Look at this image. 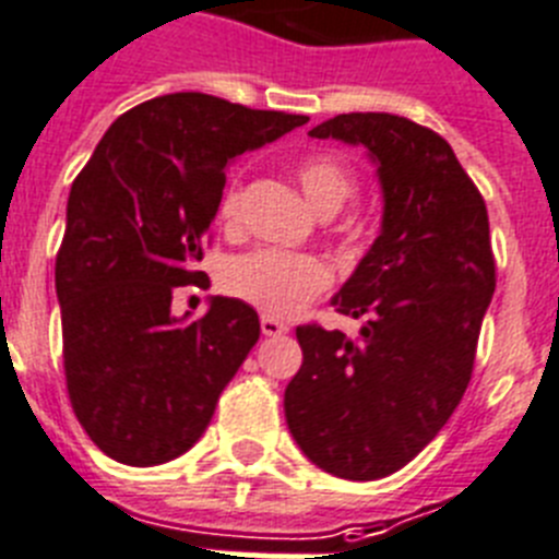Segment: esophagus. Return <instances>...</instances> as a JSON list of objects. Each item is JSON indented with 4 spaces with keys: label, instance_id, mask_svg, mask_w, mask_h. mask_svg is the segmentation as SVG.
<instances>
[{
    "label": "esophagus",
    "instance_id": "obj_1",
    "mask_svg": "<svg viewBox=\"0 0 559 559\" xmlns=\"http://www.w3.org/2000/svg\"><path fill=\"white\" fill-rule=\"evenodd\" d=\"M260 331H262V336H283V333H288V325H285V322H280V319H274V317H262L260 319Z\"/></svg>",
    "mask_w": 559,
    "mask_h": 559
}]
</instances>
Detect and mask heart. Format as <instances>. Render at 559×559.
Listing matches in <instances>:
<instances>
[{
	"label": "heart",
	"mask_w": 559,
	"mask_h": 559,
	"mask_svg": "<svg viewBox=\"0 0 559 559\" xmlns=\"http://www.w3.org/2000/svg\"><path fill=\"white\" fill-rule=\"evenodd\" d=\"M305 198L319 214H336L356 194V178L338 157H302L294 169ZM240 209L237 186H228L221 200V217L231 223ZM331 285V269L313 254H288L274 248H260L251 254L234 257L223 269V288L231 297L254 305L271 317H290L305 302Z\"/></svg>",
	"instance_id": "b5f03b06"
}]
</instances>
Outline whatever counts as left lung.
I'll list each match as a JSON object with an SVG mask.
<instances>
[{"mask_svg":"<svg viewBox=\"0 0 559 559\" xmlns=\"http://www.w3.org/2000/svg\"><path fill=\"white\" fill-rule=\"evenodd\" d=\"M308 135L365 146L384 206L379 237L331 299L365 317L359 338L297 328L285 421L319 469L376 480L407 466L464 399L495 294L489 217L450 143L409 118L347 112Z\"/></svg>","mask_w":559,"mask_h":559,"instance_id":"left-lung-1","label":"left lung"}]
</instances>
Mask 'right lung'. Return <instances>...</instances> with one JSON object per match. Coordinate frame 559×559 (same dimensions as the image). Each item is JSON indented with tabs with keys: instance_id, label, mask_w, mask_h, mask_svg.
<instances>
[{
	"instance_id": "right-lung-1",
	"label": "right lung",
	"mask_w": 559,
	"mask_h": 559,
	"mask_svg": "<svg viewBox=\"0 0 559 559\" xmlns=\"http://www.w3.org/2000/svg\"><path fill=\"white\" fill-rule=\"evenodd\" d=\"M308 116L171 93L112 121L73 180L56 257L64 376L75 418L118 464L157 466L192 450L223 388L260 338L251 305L209 297L171 317L221 209L226 166Z\"/></svg>"
}]
</instances>
